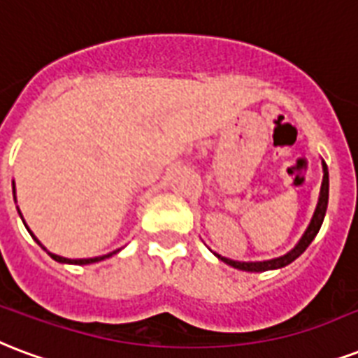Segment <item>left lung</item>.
<instances>
[{
    "label": "left lung",
    "instance_id": "1",
    "mask_svg": "<svg viewBox=\"0 0 358 358\" xmlns=\"http://www.w3.org/2000/svg\"><path fill=\"white\" fill-rule=\"evenodd\" d=\"M321 167H323V182H321V191H319V199H317V206L313 210V215L310 223H308L306 231L304 234L300 236V240L294 244L293 250H289L287 253H283L280 257L274 259H266V261H233V259H227L220 255V253H215L214 255L220 261H223L229 266H233V268L244 270V272H266V270H278L283 268V266H287L294 261V259H299L302 253L306 252V248L313 242V238L317 236L319 229L323 225L324 214H327V206H329V169H327V163L321 159Z\"/></svg>",
    "mask_w": 358,
    "mask_h": 358
}]
</instances>
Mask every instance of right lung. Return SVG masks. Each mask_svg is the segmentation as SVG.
I'll return each mask as SVG.
<instances>
[{"mask_svg": "<svg viewBox=\"0 0 358 358\" xmlns=\"http://www.w3.org/2000/svg\"><path fill=\"white\" fill-rule=\"evenodd\" d=\"M13 193H15V203H16V191H15V182H13ZM18 214H20V217H22V212H20V208H18ZM22 222H24V217H22ZM24 225H26V222H24ZM26 229H27V233L31 234V238L35 240V242H37V244L41 245V248H43V250H45L46 253H48V255H50L52 259H54V261H58V263H64V264H92V263H99V261H103V259H108V257H113V255H116V253L120 252V250H114V252H110V253H106V255H101V257H90V259H67V257H62V255H56V253H50L48 252V250H46L45 245L41 244L39 242V238H37V236H35L34 233H31V229L27 227L26 225Z\"/></svg>", "mask_w": 358, "mask_h": 358, "instance_id": "add662e5", "label": "right lung"}]
</instances>
